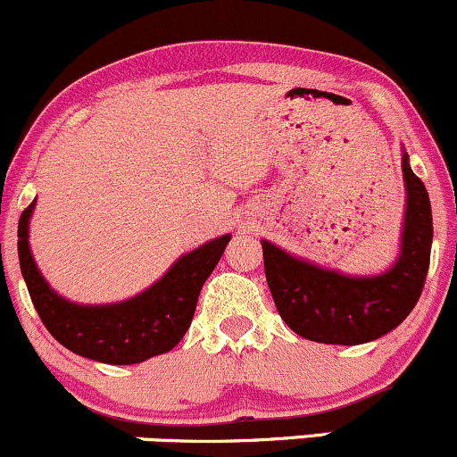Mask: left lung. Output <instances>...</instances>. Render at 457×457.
<instances>
[{
    "mask_svg": "<svg viewBox=\"0 0 457 457\" xmlns=\"http://www.w3.org/2000/svg\"><path fill=\"white\" fill-rule=\"evenodd\" d=\"M408 190L403 238L395 267L375 278H347L293 258L262 240L264 273L284 323L302 338L362 345L393 332L423 293L432 253V204L403 154Z\"/></svg>",
    "mask_w": 457,
    "mask_h": 457,
    "instance_id": "1",
    "label": "left lung"
}]
</instances>
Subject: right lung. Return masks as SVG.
I'll return each instance as SVG.
<instances>
[{"instance_id": "1", "label": "right lung", "mask_w": 457, "mask_h": 457, "mask_svg": "<svg viewBox=\"0 0 457 457\" xmlns=\"http://www.w3.org/2000/svg\"><path fill=\"white\" fill-rule=\"evenodd\" d=\"M32 210L34 202L19 219L17 247L34 308L60 345L106 364H138L171 351L190 328L202 286L229 243L225 234L182 255L160 282L128 302L78 305L54 293L34 264L28 245Z\"/></svg>"}]
</instances>
